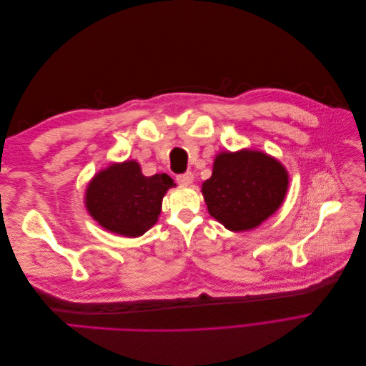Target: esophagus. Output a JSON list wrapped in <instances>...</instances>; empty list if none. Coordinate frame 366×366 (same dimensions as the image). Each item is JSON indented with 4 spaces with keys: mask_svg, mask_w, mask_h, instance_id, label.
<instances>
[{
    "mask_svg": "<svg viewBox=\"0 0 366 366\" xmlns=\"http://www.w3.org/2000/svg\"><path fill=\"white\" fill-rule=\"evenodd\" d=\"M177 182H179L180 184H191L194 182V174L191 171L179 174L177 175Z\"/></svg>",
    "mask_w": 366,
    "mask_h": 366,
    "instance_id": "1",
    "label": "esophagus"
}]
</instances>
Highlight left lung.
I'll return each mask as SVG.
<instances>
[{
	"instance_id": "obj_1",
	"label": "left lung",
	"mask_w": 366,
	"mask_h": 366,
	"mask_svg": "<svg viewBox=\"0 0 366 366\" xmlns=\"http://www.w3.org/2000/svg\"><path fill=\"white\" fill-rule=\"evenodd\" d=\"M289 186L284 166L259 151L221 152L202 192L210 217L226 229L258 227L281 206Z\"/></svg>"
}]
</instances>
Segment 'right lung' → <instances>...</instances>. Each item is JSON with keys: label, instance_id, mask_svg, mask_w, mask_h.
I'll use <instances>...</instances> for the list:
<instances>
[{"label": "right lung", "instance_id": "right-lung-1", "mask_svg": "<svg viewBox=\"0 0 366 366\" xmlns=\"http://www.w3.org/2000/svg\"><path fill=\"white\" fill-rule=\"evenodd\" d=\"M172 186L168 174L145 177L134 160L112 164L88 184L86 209L107 230L140 237L156 224L163 195Z\"/></svg>", "mask_w": 366, "mask_h": 366}]
</instances>
